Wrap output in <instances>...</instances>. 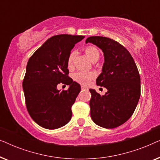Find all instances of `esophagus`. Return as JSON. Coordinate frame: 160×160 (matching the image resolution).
I'll return each instance as SVG.
<instances>
[{
    "label": "esophagus",
    "instance_id": "esophagus-1",
    "mask_svg": "<svg viewBox=\"0 0 160 160\" xmlns=\"http://www.w3.org/2000/svg\"><path fill=\"white\" fill-rule=\"evenodd\" d=\"M82 89H88L87 88V87H85L84 86H82Z\"/></svg>",
    "mask_w": 160,
    "mask_h": 160
}]
</instances>
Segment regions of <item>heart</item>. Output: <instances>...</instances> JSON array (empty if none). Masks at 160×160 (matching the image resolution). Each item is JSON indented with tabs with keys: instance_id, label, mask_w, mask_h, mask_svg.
I'll return each instance as SVG.
<instances>
[{
	"instance_id": "heart-1",
	"label": "heart",
	"mask_w": 160,
	"mask_h": 160,
	"mask_svg": "<svg viewBox=\"0 0 160 160\" xmlns=\"http://www.w3.org/2000/svg\"><path fill=\"white\" fill-rule=\"evenodd\" d=\"M85 53L87 57L89 58V60L92 61L98 60L100 58V52L98 49L95 47L93 46H88L85 48L84 49ZM74 52H71L69 54L68 57L67 59V65L68 68H71L73 67V63L74 60ZM95 77V73H92V72H84V71H78L76 73H74L73 78L76 82H77L81 84L87 85L89 84V82Z\"/></svg>"
}]
</instances>
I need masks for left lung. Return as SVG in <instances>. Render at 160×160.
<instances>
[{"instance_id": "obj_1", "label": "left lung", "mask_w": 160, "mask_h": 160, "mask_svg": "<svg viewBox=\"0 0 160 160\" xmlns=\"http://www.w3.org/2000/svg\"><path fill=\"white\" fill-rule=\"evenodd\" d=\"M86 43L97 46L103 52L102 73L96 84L106 87L100 95L90 89V115L93 122L102 128L112 129L132 117L141 96V78L135 62L128 50L113 39L91 36Z\"/></svg>"}]
</instances>
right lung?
Returning a JSON list of instances; mask_svg holds the SVG:
<instances>
[{
  "mask_svg": "<svg viewBox=\"0 0 160 160\" xmlns=\"http://www.w3.org/2000/svg\"><path fill=\"white\" fill-rule=\"evenodd\" d=\"M84 38L67 34L52 36L28 60L22 82L26 106L34 122L43 128H60L71 119V107L81 86L68 76L67 59ZM60 82L69 85V89L58 91Z\"/></svg>",
  "mask_w": 160,
  "mask_h": 160,
  "instance_id": "right-lung-1",
  "label": "right lung"
}]
</instances>
